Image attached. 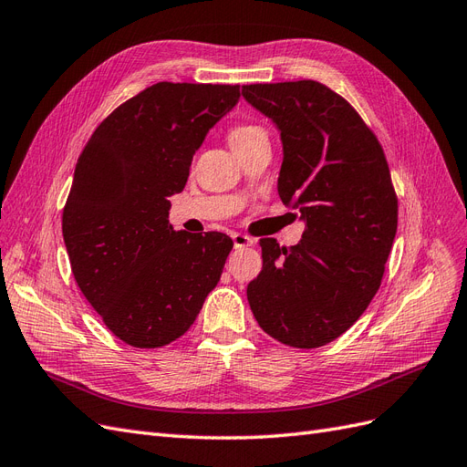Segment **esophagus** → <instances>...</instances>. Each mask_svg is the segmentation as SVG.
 I'll use <instances>...</instances> for the list:
<instances>
[{
  "label": "esophagus",
  "instance_id": "1",
  "mask_svg": "<svg viewBox=\"0 0 467 467\" xmlns=\"http://www.w3.org/2000/svg\"><path fill=\"white\" fill-rule=\"evenodd\" d=\"M233 243H234V248H246V246L254 244V241H252L250 236L241 234V233H234V234H233Z\"/></svg>",
  "mask_w": 467,
  "mask_h": 467
}]
</instances>
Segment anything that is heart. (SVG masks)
<instances>
[{
	"instance_id": "obj_1",
	"label": "heart",
	"mask_w": 467,
	"mask_h": 467,
	"mask_svg": "<svg viewBox=\"0 0 467 467\" xmlns=\"http://www.w3.org/2000/svg\"><path fill=\"white\" fill-rule=\"evenodd\" d=\"M258 135H264V130L260 127H254V125H238L231 130L229 135V142L231 146L233 144H241L252 137H258Z\"/></svg>"
}]
</instances>
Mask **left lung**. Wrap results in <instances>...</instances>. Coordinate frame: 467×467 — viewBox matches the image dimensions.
Returning a JSON list of instances; mask_svg holds the SVG:
<instances>
[{
    "mask_svg": "<svg viewBox=\"0 0 467 467\" xmlns=\"http://www.w3.org/2000/svg\"><path fill=\"white\" fill-rule=\"evenodd\" d=\"M243 98L279 130L277 193L305 223L296 246L260 241L250 309L272 338L318 348L348 330L379 289L397 233L388 160L352 105L313 79L243 86Z\"/></svg>",
    "mask_w": 467,
    "mask_h": 467,
    "instance_id": "8db88e82",
    "label": "left lung"
}]
</instances>
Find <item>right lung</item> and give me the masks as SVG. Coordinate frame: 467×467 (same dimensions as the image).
I'll use <instances>...</instances> for the list:
<instances>
[{
	"mask_svg": "<svg viewBox=\"0 0 467 467\" xmlns=\"http://www.w3.org/2000/svg\"><path fill=\"white\" fill-rule=\"evenodd\" d=\"M241 98L238 86L160 82L130 98L88 140L62 213L72 274L103 323L135 348L188 330L219 284L233 241L170 224L193 154Z\"/></svg>",
	"mask_w": 467,
	"mask_h": 467,
	"instance_id": "1",
	"label": "right lung"
}]
</instances>
